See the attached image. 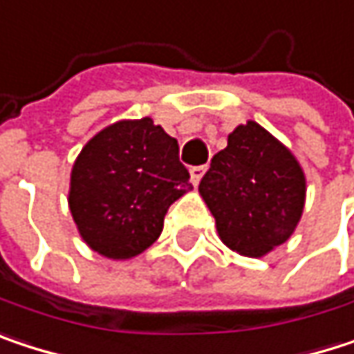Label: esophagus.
I'll return each mask as SVG.
<instances>
[{
	"instance_id": "obj_1",
	"label": "esophagus",
	"mask_w": 354,
	"mask_h": 354,
	"mask_svg": "<svg viewBox=\"0 0 354 354\" xmlns=\"http://www.w3.org/2000/svg\"><path fill=\"white\" fill-rule=\"evenodd\" d=\"M203 173H205V167H203V165H198V167H192V169H189V175H192V183H194V185H198L199 181H201Z\"/></svg>"
}]
</instances>
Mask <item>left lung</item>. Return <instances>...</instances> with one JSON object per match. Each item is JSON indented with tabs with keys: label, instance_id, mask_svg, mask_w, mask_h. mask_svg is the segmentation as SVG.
Returning a JSON list of instances; mask_svg holds the SVG:
<instances>
[{
	"label": "left lung",
	"instance_id": "obj_1",
	"mask_svg": "<svg viewBox=\"0 0 354 354\" xmlns=\"http://www.w3.org/2000/svg\"><path fill=\"white\" fill-rule=\"evenodd\" d=\"M222 243L246 257H263L288 241L304 201L306 177L288 149L257 122L228 136L199 181Z\"/></svg>",
	"mask_w": 354,
	"mask_h": 354
}]
</instances>
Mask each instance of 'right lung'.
I'll use <instances>...</instances> for the list:
<instances>
[{"instance_id": "obj_1", "label": "right lung", "mask_w": 354, "mask_h": 354, "mask_svg": "<svg viewBox=\"0 0 354 354\" xmlns=\"http://www.w3.org/2000/svg\"><path fill=\"white\" fill-rule=\"evenodd\" d=\"M192 189L179 145L151 118L95 134L71 173L68 207L95 252L130 259L158 239L169 205Z\"/></svg>"}]
</instances>
